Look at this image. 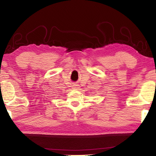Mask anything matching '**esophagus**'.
Instances as JSON below:
<instances>
[{
    "label": "esophagus",
    "mask_w": 156,
    "mask_h": 156,
    "mask_svg": "<svg viewBox=\"0 0 156 156\" xmlns=\"http://www.w3.org/2000/svg\"><path fill=\"white\" fill-rule=\"evenodd\" d=\"M73 87L75 89H78L79 88V85H78V84H74V85H73Z\"/></svg>",
    "instance_id": "1"
}]
</instances>
